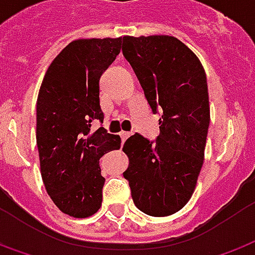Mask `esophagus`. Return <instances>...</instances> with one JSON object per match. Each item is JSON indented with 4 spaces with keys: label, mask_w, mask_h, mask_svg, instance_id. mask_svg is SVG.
I'll use <instances>...</instances> for the list:
<instances>
[{
    "label": "esophagus",
    "mask_w": 255,
    "mask_h": 255,
    "mask_svg": "<svg viewBox=\"0 0 255 255\" xmlns=\"http://www.w3.org/2000/svg\"><path fill=\"white\" fill-rule=\"evenodd\" d=\"M129 135H131V133L127 132V131H123V132H120V136H122V140H123V142H124V140L127 139V138H128V136H129Z\"/></svg>",
    "instance_id": "1"
}]
</instances>
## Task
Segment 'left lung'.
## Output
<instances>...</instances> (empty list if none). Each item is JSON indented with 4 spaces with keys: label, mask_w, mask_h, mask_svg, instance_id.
<instances>
[{
    "label": "left lung",
    "mask_w": 255,
    "mask_h": 255,
    "mask_svg": "<svg viewBox=\"0 0 255 255\" xmlns=\"http://www.w3.org/2000/svg\"><path fill=\"white\" fill-rule=\"evenodd\" d=\"M123 55L153 113L161 112L156 142L139 133L126 140L123 152L129 163L123 175L140 211L171 215L190 200L204 161L210 126L206 72L195 53L172 35H124Z\"/></svg>",
    "instance_id": "obj_1"
}]
</instances>
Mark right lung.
<instances>
[{
	"instance_id": "1",
	"label": "right lung",
	"mask_w": 255,
	"mask_h": 255,
	"mask_svg": "<svg viewBox=\"0 0 255 255\" xmlns=\"http://www.w3.org/2000/svg\"><path fill=\"white\" fill-rule=\"evenodd\" d=\"M122 49L119 38H80L52 60L37 98L41 177L55 206L87 218L102 206L105 178L99 158L120 149L119 135L91 124L103 122L99 78Z\"/></svg>"
}]
</instances>
